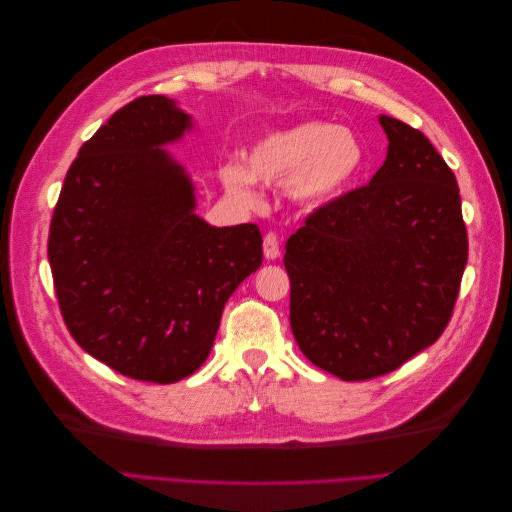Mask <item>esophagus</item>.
I'll list each match as a JSON object with an SVG mask.
<instances>
[{
    "mask_svg": "<svg viewBox=\"0 0 512 512\" xmlns=\"http://www.w3.org/2000/svg\"><path fill=\"white\" fill-rule=\"evenodd\" d=\"M265 256L269 260L280 258V239H277L275 232H269V235H265Z\"/></svg>",
    "mask_w": 512,
    "mask_h": 512,
    "instance_id": "34e87169",
    "label": "esophagus"
}]
</instances>
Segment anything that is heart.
Masks as SVG:
<instances>
[{
  "instance_id": "heart-1",
  "label": "heart",
  "mask_w": 512,
  "mask_h": 512,
  "mask_svg": "<svg viewBox=\"0 0 512 512\" xmlns=\"http://www.w3.org/2000/svg\"><path fill=\"white\" fill-rule=\"evenodd\" d=\"M247 168L239 162L222 166L224 188L245 203H254V179L286 185L301 205L320 207L344 196L367 166V149L352 130L333 121H303L273 130L247 151Z\"/></svg>"
}]
</instances>
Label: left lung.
I'll return each mask as SVG.
<instances>
[{"instance_id": "1", "label": "left lung", "mask_w": 512, "mask_h": 512, "mask_svg": "<svg viewBox=\"0 0 512 512\" xmlns=\"http://www.w3.org/2000/svg\"><path fill=\"white\" fill-rule=\"evenodd\" d=\"M380 123L389 153L378 173L309 213L284 256L292 335L346 382L391 374L436 342L468 262L453 170L421 130Z\"/></svg>"}]
</instances>
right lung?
I'll list each match as a JSON object with an SVG mask.
<instances>
[{"mask_svg":"<svg viewBox=\"0 0 512 512\" xmlns=\"http://www.w3.org/2000/svg\"><path fill=\"white\" fill-rule=\"evenodd\" d=\"M192 126L164 96L83 143L51 218L49 262L74 342L119 374L170 384L207 361L224 305L262 265L256 224L215 228L162 149Z\"/></svg>","mask_w":512,"mask_h":512,"instance_id":"obj_1","label":"right lung"}]
</instances>
